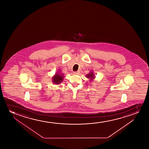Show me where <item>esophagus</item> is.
I'll return each mask as SVG.
<instances>
[{
    "label": "esophagus",
    "mask_w": 149,
    "mask_h": 149,
    "mask_svg": "<svg viewBox=\"0 0 149 149\" xmlns=\"http://www.w3.org/2000/svg\"><path fill=\"white\" fill-rule=\"evenodd\" d=\"M79 71H75L74 72H73L74 74H76V75H77V74H79Z\"/></svg>",
    "instance_id": "esophagus-1"
}]
</instances>
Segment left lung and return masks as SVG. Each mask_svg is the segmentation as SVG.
<instances>
[{
	"label": "left lung",
	"instance_id": "left-lung-1",
	"mask_svg": "<svg viewBox=\"0 0 149 149\" xmlns=\"http://www.w3.org/2000/svg\"><path fill=\"white\" fill-rule=\"evenodd\" d=\"M86 76V77L88 78H90V79L91 80H92L95 78V76H94V73H93V72H91V73L87 74Z\"/></svg>",
	"mask_w": 149,
	"mask_h": 149
}]
</instances>
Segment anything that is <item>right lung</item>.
<instances>
[{
  "mask_svg": "<svg viewBox=\"0 0 149 149\" xmlns=\"http://www.w3.org/2000/svg\"><path fill=\"white\" fill-rule=\"evenodd\" d=\"M63 77L64 76L62 74L60 73L59 72H58L52 77V82L53 84H61V82L63 81Z\"/></svg>",
  "mask_w": 149,
  "mask_h": 149,
  "instance_id": "right-lung-1",
  "label": "right lung"
}]
</instances>
